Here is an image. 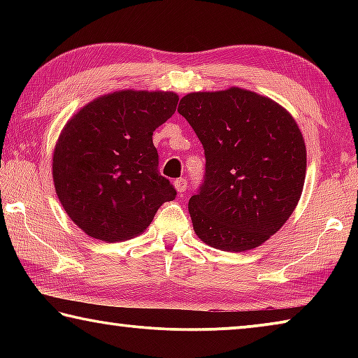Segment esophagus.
<instances>
[{
    "label": "esophagus",
    "instance_id": "obj_1",
    "mask_svg": "<svg viewBox=\"0 0 358 358\" xmlns=\"http://www.w3.org/2000/svg\"><path fill=\"white\" fill-rule=\"evenodd\" d=\"M175 185V189H177L178 192H185L186 187H187V180L186 178H177L173 181Z\"/></svg>",
    "mask_w": 358,
    "mask_h": 358
}]
</instances>
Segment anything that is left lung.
<instances>
[{
	"label": "left lung",
	"mask_w": 358,
	"mask_h": 358,
	"mask_svg": "<svg viewBox=\"0 0 358 358\" xmlns=\"http://www.w3.org/2000/svg\"><path fill=\"white\" fill-rule=\"evenodd\" d=\"M178 113L201 141L205 172L187 208L194 232L216 250H252L282 227L300 201L306 148L294 118L241 88L191 93Z\"/></svg>",
	"instance_id": "left-lung-1"
}]
</instances>
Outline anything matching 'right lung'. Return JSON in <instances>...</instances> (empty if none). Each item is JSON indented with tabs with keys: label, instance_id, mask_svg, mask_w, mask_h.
Returning <instances> with one entry per match:
<instances>
[{
	"label": "right lung",
	"instance_id": "obj_1",
	"mask_svg": "<svg viewBox=\"0 0 358 358\" xmlns=\"http://www.w3.org/2000/svg\"><path fill=\"white\" fill-rule=\"evenodd\" d=\"M177 104L175 93L126 90L90 102L66 124L53 181L66 213L90 237L108 243L136 237L177 196L153 145L155 129Z\"/></svg>",
	"mask_w": 358,
	"mask_h": 358
}]
</instances>
